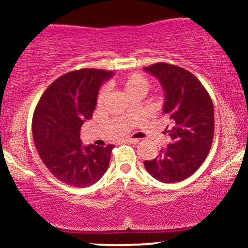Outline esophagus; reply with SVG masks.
I'll return each instance as SVG.
<instances>
[{
	"label": "esophagus",
	"mask_w": 248,
	"mask_h": 248,
	"mask_svg": "<svg viewBox=\"0 0 248 248\" xmlns=\"http://www.w3.org/2000/svg\"><path fill=\"white\" fill-rule=\"evenodd\" d=\"M122 142H127V143H138L139 139H133V138H128V139H124Z\"/></svg>",
	"instance_id": "34e87169"
}]
</instances>
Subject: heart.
I'll return each instance as SVG.
<instances>
[{
	"label": "heart",
	"instance_id": "heart-1",
	"mask_svg": "<svg viewBox=\"0 0 248 248\" xmlns=\"http://www.w3.org/2000/svg\"><path fill=\"white\" fill-rule=\"evenodd\" d=\"M116 85L124 91L130 99L135 95H141L143 98L147 94L150 88V82L144 76L140 73H130V75L122 77L116 81ZM107 90L106 87H102L99 90L96 95V104L102 105L106 100Z\"/></svg>",
	"mask_w": 248,
	"mask_h": 248
}]
</instances>
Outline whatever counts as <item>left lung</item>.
Returning <instances> with one entry per match:
<instances>
[{
	"label": "left lung",
	"instance_id": "obj_1",
	"mask_svg": "<svg viewBox=\"0 0 248 248\" xmlns=\"http://www.w3.org/2000/svg\"><path fill=\"white\" fill-rule=\"evenodd\" d=\"M161 81L166 91L163 112L172 128L164 130L171 143L160 156L144 161L147 171L163 183L181 182L197 171L205 161L215 133V110L206 88L191 72L168 62L144 67Z\"/></svg>",
	"mask_w": 248,
	"mask_h": 248
}]
</instances>
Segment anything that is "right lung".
<instances>
[{"instance_id":"1","label":"right lung","mask_w":248,"mask_h":248,"mask_svg":"<svg viewBox=\"0 0 248 248\" xmlns=\"http://www.w3.org/2000/svg\"><path fill=\"white\" fill-rule=\"evenodd\" d=\"M112 71L81 69L65 73L43 93L32 118L39 157L57 179L86 187L106 172L113 144L81 146V126L95 109L96 95Z\"/></svg>"}]
</instances>
